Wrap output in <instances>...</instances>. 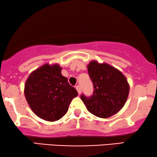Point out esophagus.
<instances>
[{
  "label": "esophagus",
  "mask_w": 157,
  "mask_h": 157,
  "mask_svg": "<svg viewBox=\"0 0 157 157\" xmlns=\"http://www.w3.org/2000/svg\"><path fill=\"white\" fill-rule=\"evenodd\" d=\"M76 89H77V93H78V94L80 95V93H81V88H80V85H77Z\"/></svg>",
  "instance_id": "34e87169"
}]
</instances>
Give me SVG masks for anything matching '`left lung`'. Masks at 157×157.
<instances>
[{"mask_svg":"<svg viewBox=\"0 0 157 157\" xmlns=\"http://www.w3.org/2000/svg\"><path fill=\"white\" fill-rule=\"evenodd\" d=\"M88 71L94 90L91 96L82 94L80 98L88 112L100 118L117 114L128 97L130 87L126 77L114 67L96 61L88 65Z\"/></svg>","mask_w":157,"mask_h":157,"instance_id":"obj_1","label":"left lung"}]
</instances>
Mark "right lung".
Instances as JSON below:
<instances>
[{
    "label": "right lung",
    "instance_id": "right-lung-1",
    "mask_svg": "<svg viewBox=\"0 0 157 157\" xmlns=\"http://www.w3.org/2000/svg\"><path fill=\"white\" fill-rule=\"evenodd\" d=\"M59 64H45L32 72L26 81L25 95L33 112L43 120L53 122L66 114L77 91L61 75Z\"/></svg>",
    "mask_w": 157,
    "mask_h": 157
}]
</instances>
